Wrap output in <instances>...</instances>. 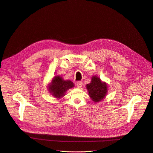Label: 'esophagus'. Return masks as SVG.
<instances>
[{"label":"esophagus","mask_w":153,"mask_h":153,"mask_svg":"<svg viewBox=\"0 0 153 153\" xmlns=\"http://www.w3.org/2000/svg\"><path fill=\"white\" fill-rule=\"evenodd\" d=\"M76 86L78 88H81L82 87V82L81 81L78 82L76 83Z\"/></svg>","instance_id":"34e87169"}]
</instances>
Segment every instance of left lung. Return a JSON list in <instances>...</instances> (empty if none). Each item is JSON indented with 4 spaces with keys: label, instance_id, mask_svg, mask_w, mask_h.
<instances>
[{
    "label": "left lung",
    "instance_id": "left-lung-1",
    "mask_svg": "<svg viewBox=\"0 0 153 153\" xmlns=\"http://www.w3.org/2000/svg\"><path fill=\"white\" fill-rule=\"evenodd\" d=\"M86 88L90 98L95 103L105 99L108 93L107 84L96 75L92 76L91 83L86 85Z\"/></svg>",
    "mask_w": 153,
    "mask_h": 153
}]
</instances>
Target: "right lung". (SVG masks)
<instances>
[{
    "mask_svg": "<svg viewBox=\"0 0 153 153\" xmlns=\"http://www.w3.org/2000/svg\"><path fill=\"white\" fill-rule=\"evenodd\" d=\"M75 87L73 83L69 80H64L62 77L57 75L53 76L48 85V89L53 98L61 99L66 95L68 90Z\"/></svg>",
    "mask_w": 153,
    "mask_h": 153,
    "instance_id": "1",
    "label": "right lung"
}]
</instances>
